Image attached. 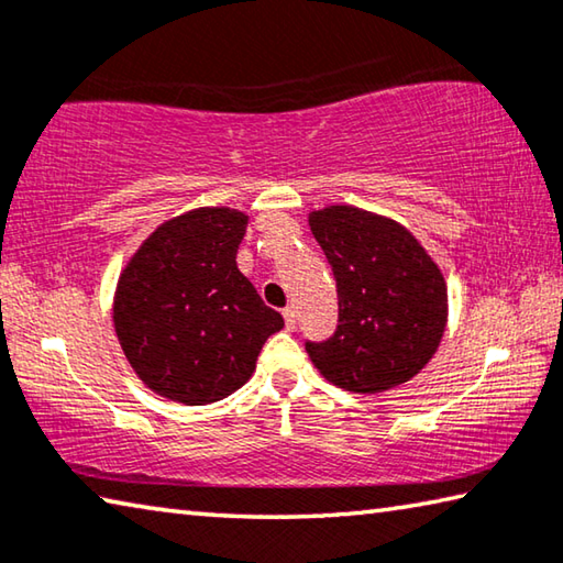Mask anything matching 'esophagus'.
<instances>
[{
  "label": "esophagus",
  "mask_w": 563,
  "mask_h": 563,
  "mask_svg": "<svg viewBox=\"0 0 563 563\" xmlns=\"http://www.w3.org/2000/svg\"><path fill=\"white\" fill-rule=\"evenodd\" d=\"M283 318H285V328L295 330V322H298V310H295L292 305H290V308L283 310Z\"/></svg>",
  "instance_id": "34e87169"
}]
</instances>
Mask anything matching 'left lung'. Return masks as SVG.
<instances>
[{"mask_svg":"<svg viewBox=\"0 0 563 563\" xmlns=\"http://www.w3.org/2000/svg\"><path fill=\"white\" fill-rule=\"evenodd\" d=\"M338 283V328L305 342L312 365L347 393L375 395L412 379L440 347L446 283L417 238L355 206L310 213Z\"/></svg>","mask_w":563,"mask_h":563,"instance_id":"obj_1","label":"left lung"}]
</instances>
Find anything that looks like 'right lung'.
I'll use <instances>...</instances> for the list:
<instances>
[{
  "mask_svg": "<svg viewBox=\"0 0 563 563\" xmlns=\"http://www.w3.org/2000/svg\"><path fill=\"white\" fill-rule=\"evenodd\" d=\"M247 216L196 208L151 233L113 298L121 350L144 385L184 405H208L251 379L283 316L238 271Z\"/></svg>",
  "mask_w": 563,
  "mask_h": 563,
  "instance_id": "obj_1",
  "label": "right lung"
}]
</instances>
